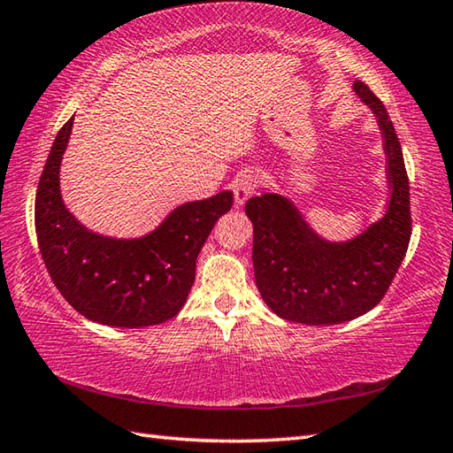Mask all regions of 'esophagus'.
Returning <instances> with one entry per match:
<instances>
[{
	"label": "esophagus",
	"instance_id": "obj_1",
	"mask_svg": "<svg viewBox=\"0 0 453 453\" xmlns=\"http://www.w3.org/2000/svg\"><path fill=\"white\" fill-rule=\"evenodd\" d=\"M257 182H258V177L253 171H247V173H242V175H237V179L234 180L235 206H243L245 202L251 198V195L257 188Z\"/></svg>",
	"mask_w": 453,
	"mask_h": 453
}]
</instances>
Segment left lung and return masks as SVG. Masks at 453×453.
I'll return each instance as SVG.
<instances>
[{
  "instance_id": "1",
  "label": "left lung",
  "mask_w": 453,
  "mask_h": 453,
  "mask_svg": "<svg viewBox=\"0 0 453 453\" xmlns=\"http://www.w3.org/2000/svg\"><path fill=\"white\" fill-rule=\"evenodd\" d=\"M354 93L373 111L383 134L391 198L386 214L352 239L329 242L290 198H249L255 282L265 303L286 321L336 325L370 311L386 296L411 242L409 177L401 143L383 103L362 81Z\"/></svg>"
}]
</instances>
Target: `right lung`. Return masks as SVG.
I'll return each instance as SVG.
<instances>
[{
  "instance_id": "right-lung-1",
  "label": "right lung",
  "mask_w": 453,
  "mask_h": 453,
  "mask_svg": "<svg viewBox=\"0 0 453 453\" xmlns=\"http://www.w3.org/2000/svg\"><path fill=\"white\" fill-rule=\"evenodd\" d=\"M73 117L52 143L38 180L35 227L52 282L88 319L138 329L175 317L195 284L196 257L216 221L234 204V192L185 202L153 229L117 239L95 234L65 208L60 165Z\"/></svg>"
}]
</instances>
